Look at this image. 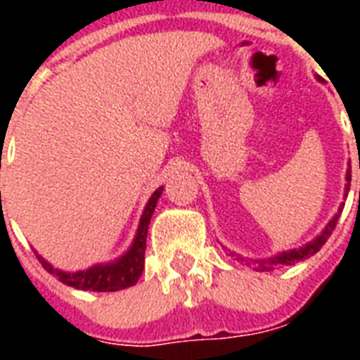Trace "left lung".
Here are the masks:
<instances>
[{
	"mask_svg": "<svg viewBox=\"0 0 360 360\" xmlns=\"http://www.w3.org/2000/svg\"><path fill=\"white\" fill-rule=\"evenodd\" d=\"M316 80L321 82V76H316ZM349 183H352V166H347L346 172V191H344V198H347V192H349ZM342 209H344V203H340V207L335 213V217L327 222L323 230L319 236L314 237L312 240H308L307 245L299 246V248H291V250H282L276 252L274 256L265 257V259H252V257H243L240 254H236V252H230V256L236 259V262L243 263V265H250L256 271H273L276 267H288V265H295L297 262H302V259H308L310 256H314L316 252H319V248L325 245V240L329 239L333 230H335L336 222L340 219Z\"/></svg>",
	"mask_w": 360,
	"mask_h": 360,
	"instance_id": "8db88e82",
	"label": "left lung"
}]
</instances>
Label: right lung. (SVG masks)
I'll return each mask as SVG.
<instances>
[{
    "label": "right lung",
    "mask_w": 360,
    "mask_h": 360,
    "mask_svg": "<svg viewBox=\"0 0 360 360\" xmlns=\"http://www.w3.org/2000/svg\"><path fill=\"white\" fill-rule=\"evenodd\" d=\"M164 186H158L157 191L153 192L149 202L146 203V209L140 217V224L136 230V236L130 243L129 250L124 252L114 262L108 263H95L93 267H87L84 271H61V269L53 267L52 263H48L41 254H37L39 262L42 267L46 269L48 273L53 274L63 284L75 288V290L84 291H120L124 288H130L138 282V278L143 273V262H146V239L147 230H149V222H151L153 211L157 207V202L160 194H162Z\"/></svg>",
    "instance_id": "right-lung-1"
}]
</instances>
